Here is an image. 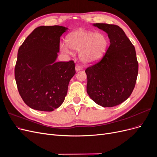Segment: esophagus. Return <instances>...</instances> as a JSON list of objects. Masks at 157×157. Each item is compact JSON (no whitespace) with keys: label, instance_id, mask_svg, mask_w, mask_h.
<instances>
[{"label":"esophagus","instance_id":"1","mask_svg":"<svg viewBox=\"0 0 157 157\" xmlns=\"http://www.w3.org/2000/svg\"><path fill=\"white\" fill-rule=\"evenodd\" d=\"M81 69V67H80L79 65H76V67H75V71H76V72H78V71Z\"/></svg>","mask_w":157,"mask_h":157}]
</instances>
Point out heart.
<instances>
[{"label": "heart", "mask_w": 157, "mask_h": 157, "mask_svg": "<svg viewBox=\"0 0 157 157\" xmlns=\"http://www.w3.org/2000/svg\"><path fill=\"white\" fill-rule=\"evenodd\" d=\"M67 46L61 48L66 52L71 50L79 52V58L85 64H93L100 59L105 54L108 47V39L102 33L84 30H77L66 36Z\"/></svg>", "instance_id": "heart-1"}]
</instances>
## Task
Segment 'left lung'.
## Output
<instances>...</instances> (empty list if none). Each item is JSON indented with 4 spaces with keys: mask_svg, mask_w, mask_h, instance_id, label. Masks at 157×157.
<instances>
[{
    "mask_svg": "<svg viewBox=\"0 0 157 157\" xmlns=\"http://www.w3.org/2000/svg\"><path fill=\"white\" fill-rule=\"evenodd\" d=\"M93 25L107 33L110 46L101 61L85 71L87 93L98 105L112 107L126 101L135 87L138 73L136 50L118 25Z\"/></svg>",
    "mask_w": 157,
    "mask_h": 157,
    "instance_id": "8db88e82",
    "label": "left lung"
}]
</instances>
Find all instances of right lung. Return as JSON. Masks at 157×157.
<instances>
[{
    "instance_id": "add662e5",
    "label": "right lung",
    "mask_w": 157,
    "mask_h": 157,
    "mask_svg": "<svg viewBox=\"0 0 157 157\" xmlns=\"http://www.w3.org/2000/svg\"><path fill=\"white\" fill-rule=\"evenodd\" d=\"M67 29L59 25L37 27L18 50L16 82L23 101L31 109L50 112L64 101L76 73L75 63L56 61L60 36Z\"/></svg>"
}]
</instances>
